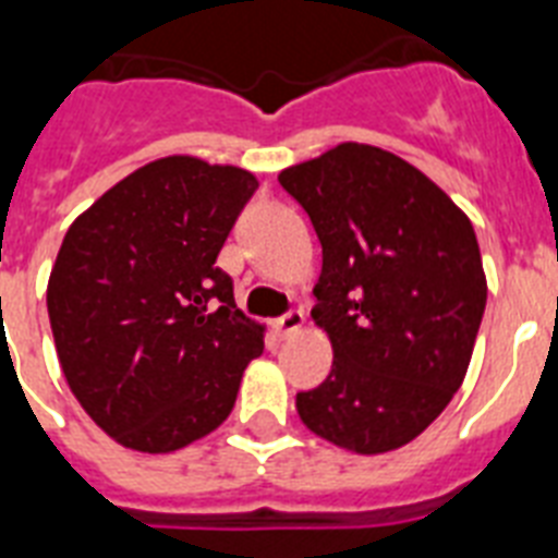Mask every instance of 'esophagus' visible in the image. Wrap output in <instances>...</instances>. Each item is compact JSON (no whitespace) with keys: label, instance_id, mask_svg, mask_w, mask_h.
I'll return each mask as SVG.
<instances>
[{"label":"esophagus","instance_id":"esophagus-1","mask_svg":"<svg viewBox=\"0 0 558 558\" xmlns=\"http://www.w3.org/2000/svg\"><path fill=\"white\" fill-rule=\"evenodd\" d=\"M275 327H278L280 336H292V332L304 327V313L301 310H289L287 315H280L278 322H275Z\"/></svg>","mask_w":558,"mask_h":558}]
</instances>
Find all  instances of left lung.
I'll use <instances>...</instances> for the list:
<instances>
[{
  "label": "left lung",
  "instance_id": "1",
  "mask_svg": "<svg viewBox=\"0 0 558 558\" xmlns=\"http://www.w3.org/2000/svg\"><path fill=\"white\" fill-rule=\"evenodd\" d=\"M313 219V322L332 371L295 408L324 440L381 454L423 434L466 376L486 306L475 228L414 165L339 144L278 177Z\"/></svg>",
  "mask_w": 558,
  "mask_h": 558
}]
</instances>
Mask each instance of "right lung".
<instances>
[{
  "mask_svg": "<svg viewBox=\"0 0 558 558\" xmlns=\"http://www.w3.org/2000/svg\"><path fill=\"white\" fill-rule=\"evenodd\" d=\"M257 191L248 170L150 161L65 231L48 278L57 359L83 411L126 449L165 454L222 425L263 327L217 254Z\"/></svg>",
  "mask_w": 558,
  "mask_h": 558,
  "instance_id": "right-lung-1",
  "label": "right lung"
}]
</instances>
